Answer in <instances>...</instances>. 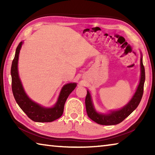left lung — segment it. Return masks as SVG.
Returning a JSON list of instances; mask_svg holds the SVG:
<instances>
[{
  "mask_svg": "<svg viewBox=\"0 0 155 155\" xmlns=\"http://www.w3.org/2000/svg\"><path fill=\"white\" fill-rule=\"evenodd\" d=\"M141 78L139 85L134 96L127 104L117 111H111L109 114H100L94 108L90 93L87 90L85 98L86 111L88 117L96 123L101 125H115L122 122L131 113L137 108L140 104L143 93V85L145 82V69L143 65L142 55L140 59Z\"/></svg>",
  "mask_w": 155,
  "mask_h": 155,
  "instance_id": "8db88e82",
  "label": "left lung"
}]
</instances>
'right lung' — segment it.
I'll list each match as a JSON object with an SVG mask.
<instances>
[{"label": "right lung", "mask_w": 155, "mask_h": 155, "mask_svg": "<svg viewBox=\"0 0 155 155\" xmlns=\"http://www.w3.org/2000/svg\"><path fill=\"white\" fill-rule=\"evenodd\" d=\"M22 44V41H20L15 50V57L12 61L11 68L12 87L14 98L21 109L33 121L38 122L54 121L62 115L65 101L70 93L77 87V83H72L65 85L61 89L56 104L51 108L44 107L31 101L26 94L18 74V57Z\"/></svg>", "instance_id": "right-lung-1"}]
</instances>
